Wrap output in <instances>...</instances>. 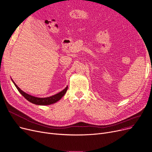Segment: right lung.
I'll return each instance as SVG.
<instances>
[{
  "label": "right lung",
  "mask_w": 152,
  "mask_h": 152,
  "mask_svg": "<svg viewBox=\"0 0 152 152\" xmlns=\"http://www.w3.org/2000/svg\"><path fill=\"white\" fill-rule=\"evenodd\" d=\"M15 86L18 89V90L19 91V92L25 97V99H26L28 101H29L31 103H33L34 104H37V105H50L54 104L58 101L59 99H61L62 97L63 96L65 93H66L67 90V86L64 89V90H62V91L59 92V93L53 95L50 97H44V98H40V97H34L32 96H31L28 94H26L24 91H23L18 86L15 82H13Z\"/></svg>",
  "instance_id": "obj_1"
}]
</instances>
